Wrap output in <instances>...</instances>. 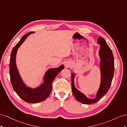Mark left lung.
Segmentation results:
<instances>
[{
    "mask_svg": "<svg viewBox=\"0 0 127 127\" xmlns=\"http://www.w3.org/2000/svg\"><path fill=\"white\" fill-rule=\"evenodd\" d=\"M97 43L100 46L99 56L100 57V84L98 90L95 98L90 99L87 97L75 87L74 78V74L71 73L72 77V90L74 96L78 101L85 104H92L97 102L109 89L112 79L113 78L114 64L113 53L105 40L102 37L98 38Z\"/></svg>",
    "mask_w": 127,
    "mask_h": 127,
    "instance_id": "1",
    "label": "left lung"
}]
</instances>
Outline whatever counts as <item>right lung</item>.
Wrapping results in <instances>:
<instances>
[{
  "mask_svg": "<svg viewBox=\"0 0 127 127\" xmlns=\"http://www.w3.org/2000/svg\"><path fill=\"white\" fill-rule=\"evenodd\" d=\"M33 33L34 32H30L21 39L20 41L13 48L9 62V74L13 88L21 98L29 103H39L45 100L51 92L54 79L64 68L63 65H61L59 67L49 68L45 74L43 84L35 88L29 87L24 84L17 69L16 56L20 46L28 36Z\"/></svg>",
  "mask_w": 127,
  "mask_h": 127,
  "instance_id": "add662e5",
  "label": "right lung"
}]
</instances>
